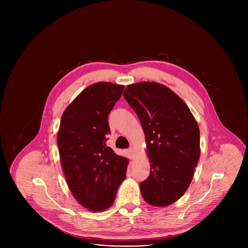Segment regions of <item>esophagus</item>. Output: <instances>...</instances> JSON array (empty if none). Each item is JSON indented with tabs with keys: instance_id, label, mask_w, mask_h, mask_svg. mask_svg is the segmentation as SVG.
Listing matches in <instances>:
<instances>
[{
	"instance_id": "34e87169",
	"label": "esophagus",
	"mask_w": 248,
	"mask_h": 248,
	"mask_svg": "<svg viewBox=\"0 0 248 248\" xmlns=\"http://www.w3.org/2000/svg\"><path fill=\"white\" fill-rule=\"evenodd\" d=\"M126 153H127V155H128L130 159H133V157H134V150L131 148V149H128L126 151Z\"/></svg>"
}]
</instances>
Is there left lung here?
Segmentation results:
<instances>
[{"label": "left lung", "mask_w": 248, "mask_h": 248, "mask_svg": "<svg viewBox=\"0 0 248 248\" xmlns=\"http://www.w3.org/2000/svg\"><path fill=\"white\" fill-rule=\"evenodd\" d=\"M124 96L146 137L151 172L140 185L142 197L153 206L170 205L188 189L198 164V124L186 103L164 84L132 83Z\"/></svg>", "instance_id": "1"}]
</instances>
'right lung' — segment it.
<instances>
[{
	"instance_id": "right-lung-1",
	"label": "right lung",
	"mask_w": 248,
	"mask_h": 248,
	"mask_svg": "<svg viewBox=\"0 0 248 248\" xmlns=\"http://www.w3.org/2000/svg\"><path fill=\"white\" fill-rule=\"evenodd\" d=\"M124 89L115 83H93L66 108L60 121L57 139L65 178L74 198L89 211L110 207L126 177L128 160L106 144L108 115Z\"/></svg>"
}]
</instances>
